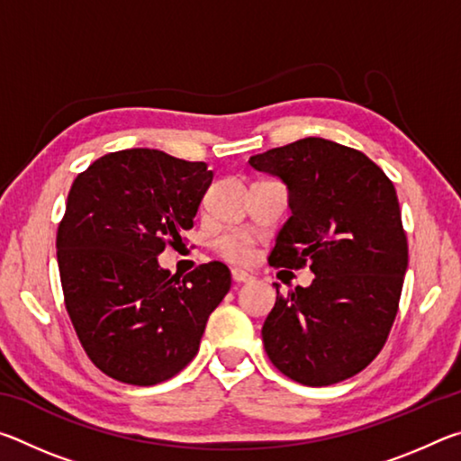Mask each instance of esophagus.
<instances>
[{"label": "esophagus", "mask_w": 461, "mask_h": 461, "mask_svg": "<svg viewBox=\"0 0 461 461\" xmlns=\"http://www.w3.org/2000/svg\"><path fill=\"white\" fill-rule=\"evenodd\" d=\"M231 278H233V283H238V285H241V283H249V280H254L252 272H248V270H240V268H233V270H231Z\"/></svg>", "instance_id": "esophagus-1"}]
</instances>
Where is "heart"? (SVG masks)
Instances as JSON below:
<instances>
[{"label":"heart","mask_w":461,"mask_h":461,"mask_svg":"<svg viewBox=\"0 0 461 461\" xmlns=\"http://www.w3.org/2000/svg\"><path fill=\"white\" fill-rule=\"evenodd\" d=\"M220 249L231 262H248L252 258V241L246 233H230L220 240Z\"/></svg>","instance_id":"1"}]
</instances>
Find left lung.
Segmentation results:
<instances>
[{"mask_svg": "<svg viewBox=\"0 0 461 461\" xmlns=\"http://www.w3.org/2000/svg\"><path fill=\"white\" fill-rule=\"evenodd\" d=\"M280 178L291 217L270 267L301 268L313 283L276 303L262 325L270 362L294 382L330 386L362 372L384 346L409 267L394 185L368 156L325 138L249 156Z\"/></svg>", "mask_w": 461, "mask_h": 461, "instance_id": "obj_1", "label": "left lung"}]
</instances>
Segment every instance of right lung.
Masks as SVG:
<instances>
[{
    "mask_svg": "<svg viewBox=\"0 0 461 461\" xmlns=\"http://www.w3.org/2000/svg\"><path fill=\"white\" fill-rule=\"evenodd\" d=\"M212 181L205 162L150 148L101 156L75 178L57 233L60 283L81 346L107 376L152 386L197 356L230 268L209 262L181 278L156 258L193 228Z\"/></svg>",
    "mask_w": 461,
    "mask_h": 461,
    "instance_id": "obj_1",
    "label": "right lung"
}]
</instances>
